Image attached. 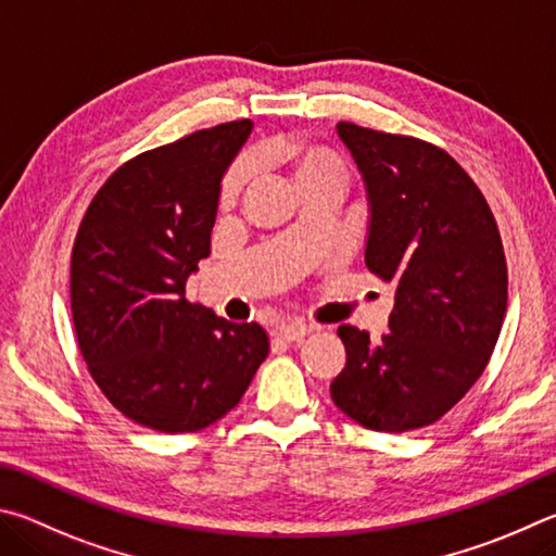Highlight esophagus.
<instances>
[{
	"label": "esophagus",
	"instance_id": "esophagus-1",
	"mask_svg": "<svg viewBox=\"0 0 556 556\" xmlns=\"http://www.w3.org/2000/svg\"><path fill=\"white\" fill-rule=\"evenodd\" d=\"M313 332V327L300 325V323H290V325H280L273 329V337L280 339V342H300V339L307 337Z\"/></svg>",
	"mask_w": 556,
	"mask_h": 556
}]
</instances>
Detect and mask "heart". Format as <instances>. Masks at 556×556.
<instances>
[{"label": "heart", "instance_id": "b5f03b06", "mask_svg": "<svg viewBox=\"0 0 556 556\" xmlns=\"http://www.w3.org/2000/svg\"><path fill=\"white\" fill-rule=\"evenodd\" d=\"M268 159L278 163L280 168H286L290 180L298 190H305L309 185L323 182V180H337L344 182V161L339 159L334 151L325 149V146H307L300 141H283L273 146L268 151ZM249 180V163L239 161L233 168L224 175L222 182V204L237 202V198L243 190V185Z\"/></svg>", "mask_w": 556, "mask_h": 556}]
</instances>
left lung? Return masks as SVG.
<instances>
[{"label":"left lung","mask_w":556,"mask_h":556,"mask_svg":"<svg viewBox=\"0 0 556 556\" xmlns=\"http://www.w3.org/2000/svg\"><path fill=\"white\" fill-rule=\"evenodd\" d=\"M368 198L366 266L395 286L391 332L337 329L329 393L354 422L407 432L440 420L479 381L508 307V266L489 202L437 146L339 122Z\"/></svg>","instance_id":"1"}]
</instances>
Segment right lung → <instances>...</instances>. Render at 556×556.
<instances>
[{
	"instance_id": "obj_1",
	"label": "right lung",
	"mask_w": 556,
	"mask_h": 556,
	"mask_svg": "<svg viewBox=\"0 0 556 556\" xmlns=\"http://www.w3.org/2000/svg\"><path fill=\"white\" fill-rule=\"evenodd\" d=\"M253 122H227L146 151L97 190L71 258L77 346L116 410L155 432L222 420L268 356L256 323L188 303L210 256L222 175Z\"/></svg>"
}]
</instances>
